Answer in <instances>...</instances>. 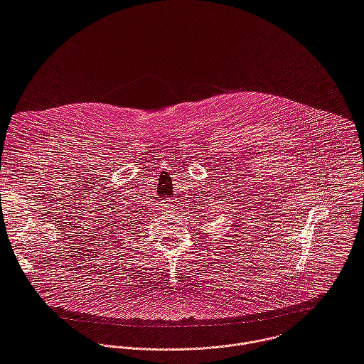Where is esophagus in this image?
Masks as SVG:
<instances>
[{"instance_id": "esophagus-1", "label": "esophagus", "mask_w": 364, "mask_h": 364, "mask_svg": "<svg viewBox=\"0 0 364 364\" xmlns=\"http://www.w3.org/2000/svg\"><path fill=\"white\" fill-rule=\"evenodd\" d=\"M164 209H165L166 212H172L173 209H176L173 200H165V202H164Z\"/></svg>"}]
</instances>
